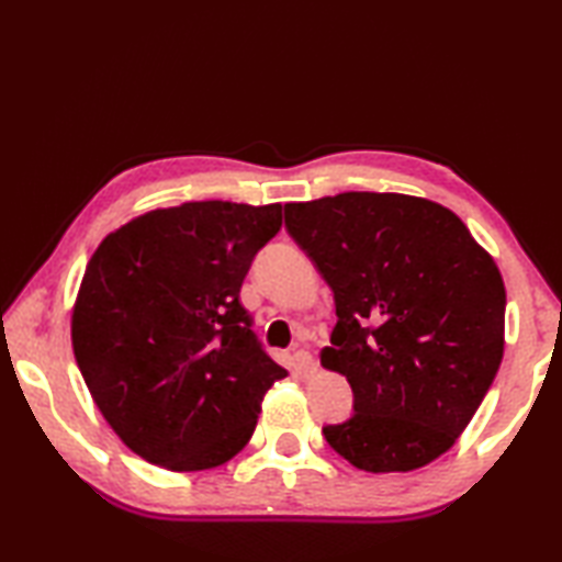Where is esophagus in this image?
Segmentation results:
<instances>
[{"label": "esophagus", "mask_w": 562, "mask_h": 562, "mask_svg": "<svg viewBox=\"0 0 562 562\" xmlns=\"http://www.w3.org/2000/svg\"><path fill=\"white\" fill-rule=\"evenodd\" d=\"M292 364H294V369H297L300 374H312L317 369V361H315V357L310 355L307 349H297L292 355Z\"/></svg>", "instance_id": "obj_1"}]
</instances>
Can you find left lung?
Returning <instances> with one entry per match:
<instances>
[{
  "instance_id": "1",
  "label": "left lung",
  "mask_w": 562,
  "mask_h": 562,
  "mask_svg": "<svg viewBox=\"0 0 562 562\" xmlns=\"http://www.w3.org/2000/svg\"><path fill=\"white\" fill-rule=\"evenodd\" d=\"M284 227L335 292L322 367L355 414L322 429L369 473L414 471L469 426L503 359L506 288L449 207L402 193L284 205Z\"/></svg>"
}]
</instances>
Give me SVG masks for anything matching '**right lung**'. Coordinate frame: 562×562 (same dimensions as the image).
I'll return each instance as SVG.
<instances>
[{"label": "right lung", "mask_w": 562, "mask_h": 562, "mask_svg": "<svg viewBox=\"0 0 562 562\" xmlns=\"http://www.w3.org/2000/svg\"><path fill=\"white\" fill-rule=\"evenodd\" d=\"M280 227V203H183L91 255L71 315L76 364L140 459L205 471L250 441L265 392L288 372L252 331L240 288Z\"/></svg>", "instance_id": "obj_1"}]
</instances>
